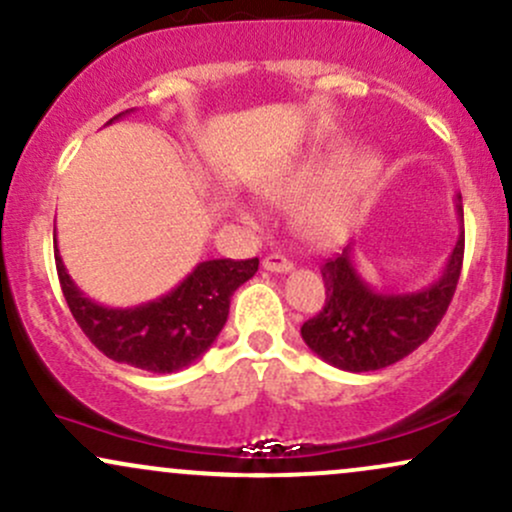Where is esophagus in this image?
I'll list each match as a JSON object with an SVG mask.
<instances>
[{"label":"esophagus","mask_w":512,"mask_h":512,"mask_svg":"<svg viewBox=\"0 0 512 512\" xmlns=\"http://www.w3.org/2000/svg\"><path fill=\"white\" fill-rule=\"evenodd\" d=\"M262 267L267 269V272H274V274H286L293 269V262L286 260L284 255H267L262 260Z\"/></svg>","instance_id":"1"}]
</instances>
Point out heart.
Listing matches in <instances>:
<instances>
[{
	"instance_id": "1",
	"label": "heart",
	"mask_w": 512,
	"mask_h": 512,
	"mask_svg": "<svg viewBox=\"0 0 512 512\" xmlns=\"http://www.w3.org/2000/svg\"><path fill=\"white\" fill-rule=\"evenodd\" d=\"M383 156L375 149L351 156V139H339L325 151H317L281 178L262 185L264 197L286 202L303 192L317 190L298 209V228L315 243H334L349 231L363 197L383 173ZM240 214H248L240 209Z\"/></svg>"
}]
</instances>
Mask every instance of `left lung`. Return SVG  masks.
Wrapping results in <instances>:
<instances>
[{
    "label": "left lung",
    "instance_id": "left-lung-1",
    "mask_svg": "<svg viewBox=\"0 0 512 512\" xmlns=\"http://www.w3.org/2000/svg\"><path fill=\"white\" fill-rule=\"evenodd\" d=\"M455 209L460 236L443 272L421 291L387 293L370 286L356 267L354 243L322 264L325 305L301 327L308 349L349 373L387 368L419 349L443 320L460 279L464 257L460 195L455 197Z\"/></svg>",
    "mask_w": 512,
    "mask_h": 512
}]
</instances>
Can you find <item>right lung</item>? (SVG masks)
<instances>
[{"label": "right lung", "mask_w": 512, "mask_h": 512, "mask_svg": "<svg viewBox=\"0 0 512 512\" xmlns=\"http://www.w3.org/2000/svg\"><path fill=\"white\" fill-rule=\"evenodd\" d=\"M127 113L132 110L115 115L108 125ZM55 262L69 310L91 344L113 361L149 373H175L195 363L226 325L233 293L260 267L257 257L199 262L166 296L134 308H108L74 284L57 245Z\"/></svg>", "instance_id": "obj_1"}]
</instances>
